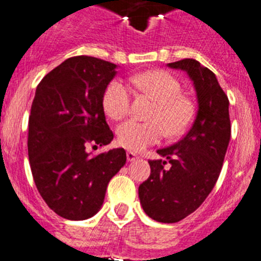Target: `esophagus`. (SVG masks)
I'll list each match as a JSON object with an SVG mask.
<instances>
[{
    "label": "esophagus",
    "mask_w": 261,
    "mask_h": 261,
    "mask_svg": "<svg viewBox=\"0 0 261 261\" xmlns=\"http://www.w3.org/2000/svg\"><path fill=\"white\" fill-rule=\"evenodd\" d=\"M137 157H138V156H137V154L134 153V152H132V151H128L127 152V160H128V161H134V160H136Z\"/></svg>",
    "instance_id": "1"
}]
</instances>
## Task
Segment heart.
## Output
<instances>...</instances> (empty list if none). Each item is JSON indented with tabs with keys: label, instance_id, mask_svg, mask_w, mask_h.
<instances>
[{
	"label": "heart",
	"instance_id": "heart-1",
	"mask_svg": "<svg viewBox=\"0 0 261 261\" xmlns=\"http://www.w3.org/2000/svg\"><path fill=\"white\" fill-rule=\"evenodd\" d=\"M130 82L143 94L156 100L151 122L128 119L117 127V138L122 146L141 151L161 141L166 132L176 137L184 133L194 119V105L181 94V85L166 71H148L132 77ZM132 92L122 80H113L102 94V108L112 119L128 114Z\"/></svg>",
	"mask_w": 261,
	"mask_h": 261
}]
</instances>
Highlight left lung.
<instances>
[{"mask_svg": "<svg viewBox=\"0 0 261 261\" xmlns=\"http://www.w3.org/2000/svg\"><path fill=\"white\" fill-rule=\"evenodd\" d=\"M169 67L189 74L198 109L187 134L172 146L159 149L162 159L149 160L151 175L138 188L146 215L162 223L181 221L204 202L217 182L231 138L229 101L216 74L190 58Z\"/></svg>", "mask_w": 261, "mask_h": 261, "instance_id": "8db88e82", "label": "left lung"}]
</instances>
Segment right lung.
<instances>
[{
    "label": "right lung",
    "mask_w": 261,
    "mask_h": 261,
    "mask_svg": "<svg viewBox=\"0 0 261 261\" xmlns=\"http://www.w3.org/2000/svg\"><path fill=\"white\" fill-rule=\"evenodd\" d=\"M115 68L95 57H71L46 73L35 91L28 134L33 179L48 207L66 219L96 215L110 179L127 161L124 148L89 152L114 138L102 94Z\"/></svg>",
    "instance_id": "add662e5"
}]
</instances>
